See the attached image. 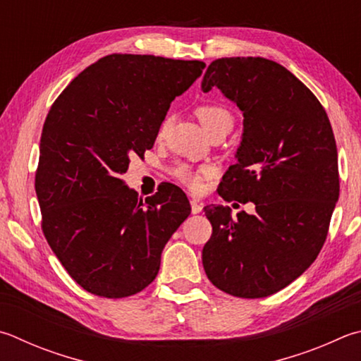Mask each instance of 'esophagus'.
Listing matches in <instances>:
<instances>
[{
  "instance_id": "esophagus-1",
  "label": "esophagus",
  "mask_w": 361,
  "mask_h": 361,
  "mask_svg": "<svg viewBox=\"0 0 361 361\" xmlns=\"http://www.w3.org/2000/svg\"><path fill=\"white\" fill-rule=\"evenodd\" d=\"M202 208H203L202 200L197 199V197H192V199H191V209H192V213H194V214H199V213L202 212Z\"/></svg>"
}]
</instances>
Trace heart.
I'll return each mask as SVG.
<instances>
[{"mask_svg": "<svg viewBox=\"0 0 361 361\" xmlns=\"http://www.w3.org/2000/svg\"><path fill=\"white\" fill-rule=\"evenodd\" d=\"M195 115L200 120V123L203 124V128H205L208 133L212 129H214L216 126H221V124L224 123H233V118L232 114L228 112L226 107L222 106H216V104H203V106H199L195 109ZM170 124V118H164V121L161 123L159 126V137H162L166 134V130ZM170 173L175 180H178L183 185L191 188V189H199L200 188V180L202 176L199 172H195L186 164H176L172 169H170Z\"/></svg>", "mask_w": 361, "mask_h": 361, "instance_id": "obj_1", "label": "heart"}]
</instances>
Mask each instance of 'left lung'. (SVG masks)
I'll return each mask as SVG.
<instances>
[{
    "mask_svg": "<svg viewBox=\"0 0 361 361\" xmlns=\"http://www.w3.org/2000/svg\"><path fill=\"white\" fill-rule=\"evenodd\" d=\"M243 112L237 164L219 185L224 200L255 213L208 205L202 251L208 279L240 298H262L301 276L322 249L339 197L338 152L325 109L290 71L260 56L219 58L202 80Z\"/></svg>",
    "mask_w": 361,
    "mask_h": 361,
    "instance_id": "left-lung-1",
    "label": "left lung"
}]
</instances>
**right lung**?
<instances>
[{"label":"right lung","instance_id":"right-lung-1","mask_svg":"<svg viewBox=\"0 0 361 361\" xmlns=\"http://www.w3.org/2000/svg\"><path fill=\"white\" fill-rule=\"evenodd\" d=\"M203 61L114 54L91 64L45 118L36 195L42 232L71 278L90 293L124 298L145 289L191 205L167 183L145 202L121 178L153 148L176 96Z\"/></svg>","mask_w":361,"mask_h":361}]
</instances>
